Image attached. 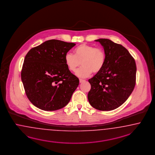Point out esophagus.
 Wrapping results in <instances>:
<instances>
[{"label":"esophagus","instance_id":"obj_1","mask_svg":"<svg viewBox=\"0 0 155 155\" xmlns=\"http://www.w3.org/2000/svg\"><path fill=\"white\" fill-rule=\"evenodd\" d=\"M85 80H82V79H80V83H82V82H84Z\"/></svg>","mask_w":155,"mask_h":155}]
</instances>
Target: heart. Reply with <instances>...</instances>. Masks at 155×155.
Masks as SVG:
<instances>
[{
  "mask_svg": "<svg viewBox=\"0 0 155 155\" xmlns=\"http://www.w3.org/2000/svg\"><path fill=\"white\" fill-rule=\"evenodd\" d=\"M75 55L68 52L64 56V62L68 70L74 72L81 78H85L92 73H99L104 68L106 61L105 51L99 47L83 44L74 50Z\"/></svg>",
  "mask_w": 155,
  "mask_h": 155,
  "instance_id": "heart-1",
  "label": "heart"
}]
</instances>
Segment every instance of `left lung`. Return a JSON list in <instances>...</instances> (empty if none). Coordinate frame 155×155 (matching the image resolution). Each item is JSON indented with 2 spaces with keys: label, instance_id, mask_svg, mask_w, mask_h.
Returning a JSON list of instances; mask_svg holds the SVG:
<instances>
[{
  "label": "left lung",
  "instance_id": "8db88e82",
  "mask_svg": "<svg viewBox=\"0 0 155 155\" xmlns=\"http://www.w3.org/2000/svg\"><path fill=\"white\" fill-rule=\"evenodd\" d=\"M106 55L103 70L88 81L91 89L87 94L90 104L100 111H111L123 104L136 85V62L122 45L100 38Z\"/></svg>",
  "mask_w": 155,
  "mask_h": 155
}]
</instances>
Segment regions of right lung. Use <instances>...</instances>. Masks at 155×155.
<instances>
[{
	"label": "right lung",
	"instance_id": "right-lung-1",
	"mask_svg": "<svg viewBox=\"0 0 155 155\" xmlns=\"http://www.w3.org/2000/svg\"><path fill=\"white\" fill-rule=\"evenodd\" d=\"M75 45L50 40L32 48L25 56L21 80L28 99L37 108L55 111L70 101L79 79L68 70L64 56Z\"/></svg>",
	"mask_w": 155,
	"mask_h": 155
}]
</instances>
